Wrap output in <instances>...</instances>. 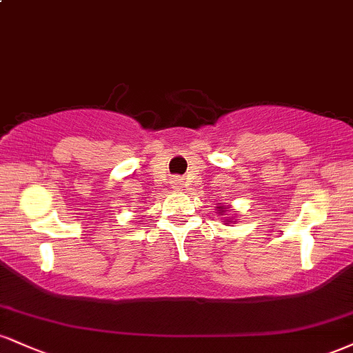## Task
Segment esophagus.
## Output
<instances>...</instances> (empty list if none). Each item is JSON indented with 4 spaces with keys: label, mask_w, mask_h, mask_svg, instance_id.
<instances>
[{
    "label": "esophagus",
    "mask_w": 353,
    "mask_h": 353,
    "mask_svg": "<svg viewBox=\"0 0 353 353\" xmlns=\"http://www.w3.org/2000/svg\"><path fill=\"white\" fill-rule=\"evenodd\" d=\"M172 185H174V189L181 190L182 185H184V181H182V179H174V181H172Z\"/></svg>",
    "instance_id": "1"
}]
</instances>
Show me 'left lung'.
I'll return each mask as SVG.
<instances>
[{"instance_id": "1", "label": "left lung", "mask_w": 353, "mask_h": 353, "mask_svg": "<svg viewBox=\"0 0 353 353\" xmlns=\"http://www.w3.org/2000/svg\"><path fill=\"white\" fill-rule=\"evenodd\" d=\"M219 209H221V208H219ZM228 222H230V221H229V219H228Z\"/></svg>"}]
</instances>
